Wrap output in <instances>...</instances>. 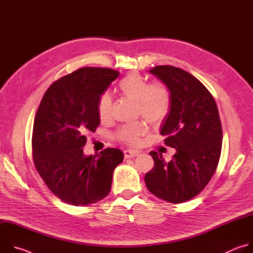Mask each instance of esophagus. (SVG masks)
I'll list each match as a JSON object with an SVG mask.
<instances>
[{
    "label": "esophagus",
    "instance_id": "esophagus-1",
    "mask_svg": "<svg viewBox=\"0 0 253 253\" xmlns=\"http://www.w3.org/2000/svg\"><path fill=\"white\" fill-rule=\"evenodd\" d=\"M139 154V151L137 150H133V149H127L124 151V156L125 158H133L135 156H137Z\"/></svg>",
    "mask_w": 253,
    "mask_h": 253
}]
</instances>
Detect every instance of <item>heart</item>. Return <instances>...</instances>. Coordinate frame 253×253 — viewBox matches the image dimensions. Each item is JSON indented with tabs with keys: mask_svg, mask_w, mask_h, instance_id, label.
<instances>
[{
	"mask_svg": "<svg viewBox=\"0 0 253 253\" xmlns=\"http://www.w3.org/2000/svg\"><path fill=\"white\" fill-rule=\"evenodd\" d=\"M124 96L136 101L137 112L151 124L161 123L168 115L171 107V95L168 88L161 83L148 84V81L138 72H132L124 77L118 85ZM113 100L111 95L105 92L98 101V115L102 121L110 118ZM146 125L138 122L122 126L117 137L126 143L134 144L145 134Z\"/></svg>",
	"mask_w": 253,
	"mask_h": 253,
	"instance_id": "obj_1",
	"label": "heart"
}]
</instances>
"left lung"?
Returning a JSON list of instances; mask_svg holds the SVG:
<instances>
[{"label":"left lung","mask_w":253,"mask_h":253,"mask_svg":"<svg viewBox=\"0 0 253 253\" xmlns=\"http://www.w3.org/2000/svg\"><path fill=\"white\" fill-rule=\"evenodd\" d=\"M149 72L171 95L160 133L176 152L166 162L161 153L151 151L154 167L144 179L158 198L181 203L203 190L218 165L222 147L219 113L210 92L188 72L173 66H156Z\"/></svg>","instance_id":"obj_1"}]
</instances>
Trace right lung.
<instances>
[{
    "label": "right lung",
    "instance_id": "add662e5",
    "mask_svg": "<svg viewBox=\"0 0 253 253\" xmlns=\"http://www.w3.org/2000/svg\"><path fill=\"white\" fill-rule=\"evenodd\" d=\"M108 68H81L54 82L36 114L32 147L35 167L48 188L61 200L86 206L109 194L114 169L124 154L108 148L85 155L86 134L100 124L98 101L117 79Z\"/></svg>",
    "mask_w": 253,
    "mask_h": 253
}]
</instances>
